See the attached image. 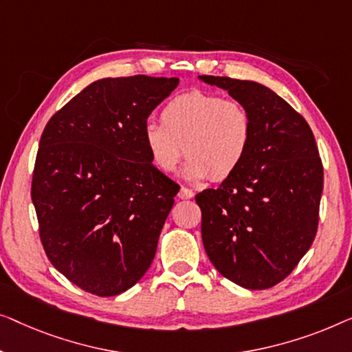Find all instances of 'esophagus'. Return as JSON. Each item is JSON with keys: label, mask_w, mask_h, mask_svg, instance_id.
<instances>
[{"label": "esophagus", "mask_w": 352, "mask_h": 352, "mask_svg": "<svg viewBox=\"0 0 352 352\" xmlns=\"http://www.w3.org/2000/svg\"><path fill=\"white\" fill-rule=\"evenodd\" d=\"M192 196H195V192L186 186H182L180 191H178V197H180V199H191Z\"/></svg>", "instance_id": "esophagus-1"}]
</instances>
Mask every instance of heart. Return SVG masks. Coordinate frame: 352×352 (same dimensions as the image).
Instances as JSON below:
<instances>
[{"label": "heart", "instance_id": "heart-1", "mask_svg": "<svg viewBox=\"0 0 352 352\" xmlns=\"http://www.w3.org/2000/svg\"><path fill=\"white\" fill-rule=\"evenodd\" d=\"M161 122L148 121L142 131L151 164L170 174L185 153L190 180L223 182L234 175L254 135L250 113L241 102L199 89L172 97L162 108Z\"/></svg>", "mask_w": 352, "mask_h": 352}]
</instances>
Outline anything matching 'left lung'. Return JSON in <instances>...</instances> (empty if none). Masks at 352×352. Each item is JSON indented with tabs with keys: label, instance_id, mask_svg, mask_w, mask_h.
<instances>
[{
	"label": "left lung",
	"instance_id": "left-lung-1",
	"mask_svg": "<svg viewBox=\"0 0 352 352\" xmlns=\"http://www.w3.org/2000/svg\"><path fill=\"white\" fill-rule=\"evenodd\" d=\"M250 113L254 135L244 162L214 190L196 195L201 234L217 271L250 290L284 280L313 244L324 167L305 118L270 87L199 76Z\"/></svg>",
	"mask_w": 352,
	"mask_h": 352
}]
</instances>
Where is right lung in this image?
Returning a JSON list of instances; mask_svg holds the SVG:
<instances>
[{
    "instance_id": "right-lung-1",
    "label": "right lung",
    "mask_w": 352,
    "mask_h": 352,
    "mask_svg": "<svg viewBox=\"0 0 352 352\" xmlns=\"http://www.w3.org/2000/svg\"><path fill=\"white\" fill-rule=\"evenodd\" d=\"M178 78H103L44 127L32 201L54 268L97 296L142 279L174 197V180L151 164L142 131Z\"/></svg>"
}]
</instances>
